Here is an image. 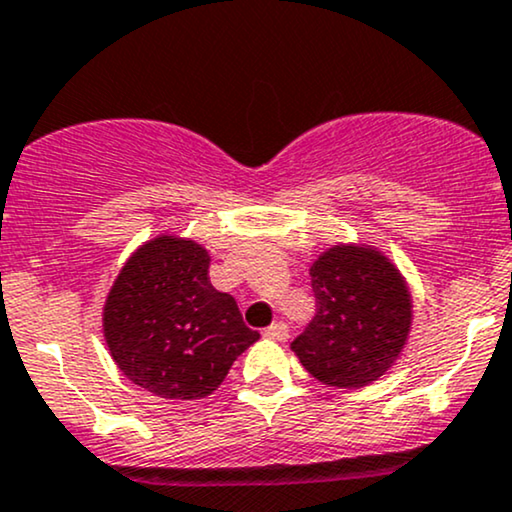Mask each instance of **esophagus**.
Listing matches in <instances>:
<instances>
[{
    "instance_id": "1",
    "label": "esophagus",
    "mask_w": 512,
    "mask_h": 512,
    "mask_svg": "<svg viewBox=\"0 0 512 512\" xmlns=\"http://www.w3.org/2000/svg\"><path fill=\"white\" fill-rule=\"evenodd\" d=\"M264 336L274 338V341H286V338H288V324L286 322H274L267 331H264Z\"/></svg>"
}]
</instances>
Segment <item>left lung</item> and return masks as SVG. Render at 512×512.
<instances>
[{"label":"left lung","mask_w":512,"mask_h":512,"mask_svg":"<svg viewBox=\"0 0 512 512\" xmlns=\"http://www.w3.org/2000/svg\"><path fill=\"white\" fill-rule=\"evenodd\" d=\"M310 276L317 315L291 343L303 367L338 389L384 377L412 324V298L398 269L369 245H334Z\"/></svg>","instance_id":"obj_1"}]
</instances>
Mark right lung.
<instances>
[{"mask_svg":"<svg viewBox=\"0 0 512 512\" xmlns=\"http://www.w3.org/2000/svg\"><path fill=\"white\" fill-rule=\"evenodd\" d=\"M104 341L140 389L197 400L219 389L236 357L260 338L236 300L209 283V255L195 240L157 236L140 245L104 303Z\"/></svg>","mask_w":512,"mask_h":512,"instance_id":"add662e5","label":"right lung"}]
</instances>
